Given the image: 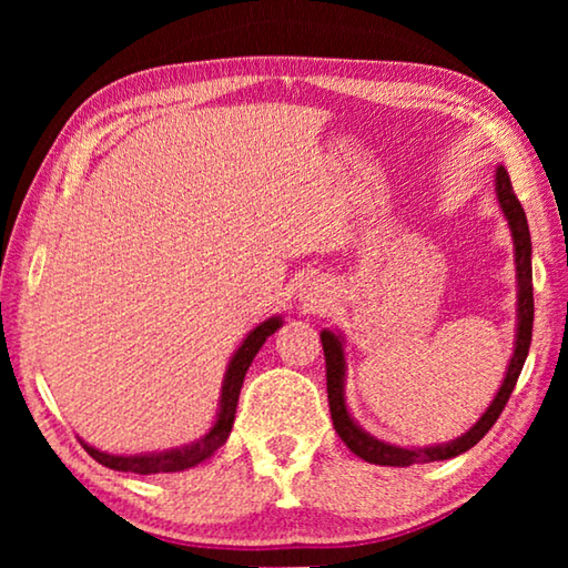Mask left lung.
I'll list each match as a JSON object with an SVG mask.
<instances>
[{
	"label": "left lung",
	"instance_id": "left-lung-1",
	"mask_svg": "<svg viewBox=\"0 0 568 568\" xmlns=\"http://www.w3.org/2000/svg\"><path fill=\"white\" fill-rule=\"evenodd\" d=\"M496 197L501 205L504 215L508 220L514 235V257H516V281H518V328H516V348L514 358L508 363L506 378L498 388L491 406L486 408L484 416L476 420V426L466 430L464 436L450 440L444 446H430V448H400L383 444V440L373 438L351 418L348 406H345V353H343V338L333 331L321 333L323 355H325V381H328V406L335 434L348 446L355 456H361L368 464L378 466H413V464H430V460H446L454 458L464 450L474 448L494 423L501 416L508 398L516 388V381L521 376V368L526 363L528 348H531V328H534V277H531V235H528V223L521 203H518L516 192L511 187V178L504 168L496 170Z\"/></svg>",
	"mask_w": 568,
	"mask_h": 568
}]
</instances>
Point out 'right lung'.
Returning a JSON list of instances; mask_svg holds the SVG:
<instances>
[{
    "label": "right lung",
    "mask_w": 568,
    "mask_h": 568,
    "mask_svg": "<svg viewBox=\"0 0 568 568\" xmlns=\"http://www.w3.org/2000/svg\"><path fill=\"white\" fill-rule=\"evenodd\" d=\"M281 325H283L281 318H267L265 323L257 325L255 331H250L243 345L235 351L233 361H230V365H227L225 381H223V396H220V413H217L215 426L210 428L203 438H197L195 444L172 448V450H162V454H145V456H112V454H104V450L88 446L84 440H80V444L94 460H98V464L108 466L112 470H130V474H140V476L175 474V470H185V468L203 464V460L213 456L220 446H225L230 430H233L240 388H243V381H245L250 363H253L257 351L263 348V343L271 338V335L281 328Z\"/></svg>",
    "instance_id": "right-lung-1"
}]
</instances>
